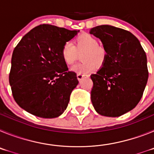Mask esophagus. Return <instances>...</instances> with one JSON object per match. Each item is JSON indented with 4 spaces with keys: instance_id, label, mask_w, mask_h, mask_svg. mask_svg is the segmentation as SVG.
<instances>
[{
    "instance_id": "obj_1",
    "label": "esophagus",
    "mask_w": 154,
    "mask_h": 154,
    "mask_svg": "<svg viewBox=\"0 0 154 154\" xmlns=\"http://www.w3.org/2000/svg\"><path fill=\"white\" fill-rule=\"evenodd\" d=\"M85 76H89V75H85V74H81V73H78V74H77V78H78L79 81H81V80L82 79V78L85 77Z\"/></svg>"
}]
</instances>
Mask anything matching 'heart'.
I'll return each mask as SVG.
<instances>
[{
    "label": "heart",
    "instance_id": "1",
    "mask_svg": "<svg viewBox=\"0 0 154 154\" xmlns=\"http://www.w3.org/2000/svg\"><path fill=\"white\" fill-rule=\"evenodd\" d=\"M82 51V62L74 65L72 69L79 73H88L96 67H102L106 61L107 50L99 45V40L90 34H81L75 37L73 44L66 42L61 49V55L66 65H72Z\"/></svg>",
    "mask_w": 154,
    "mask_h": 154
}]
</instances>
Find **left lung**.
Instances as JSON below:
<instances>
[{
  "label": "left lung",
  "mask_w": 154,
  "mask_h": 154,
  "mask_svg": "<svg viewBox=\"0 0 154 154\" xmlns=\"http://www.w3.org/2000/svg\"><path fill=\"white\" fill-rule=\"evenodd\" d=\"M90 33L102 41L106 61L96 74L91 75V101L102 116L116 117L135 108L147 82L146 53L130 31L99 25Z\"/></svg>",
  "instance_id": "1"
}]
</instances>
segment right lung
<instances>
[{
    "mask_svg": "<svg viewBox=\"0 0 154 154\" xmlns=\"http://www.w3.org/2000/svg\"><path fill=\"white\" fill-rule=\"evenodd\" d=\"M78 32L40 24L14 48L9 82L14 99L23 109L49 119L58 117L66 109L79 81L76 73L69 71L64 62L61 49Z\"/></svg>",
    "mask_w": 154,
    "mask_h": 154,
    "instance_id": "1",
    "label": "right lung"
}]
</instances>
